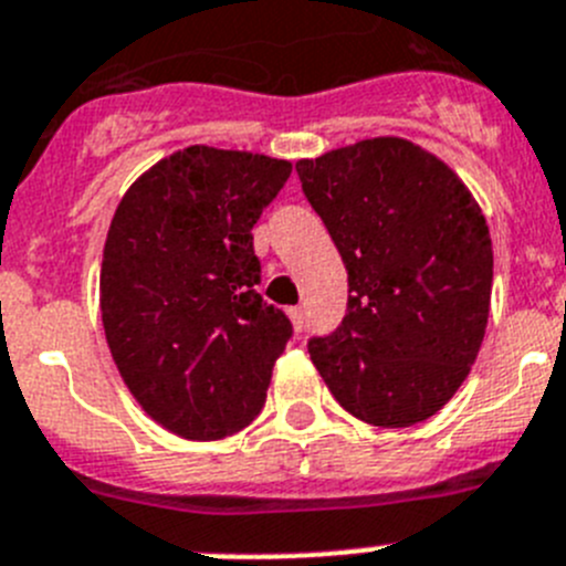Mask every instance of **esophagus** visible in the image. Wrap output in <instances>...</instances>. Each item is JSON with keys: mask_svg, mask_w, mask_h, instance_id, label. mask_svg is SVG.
<instances>
[{"mask_svg": "<svg viewBox=\"0 0 566 566\" xmlns=\"http://www.w3.org/2000/svg\"><path fill=\"white\" fill-rule=\"evenodd\" d=\"M289 319H292L294 331H303V325H305L303 308H289Z\"/></svg>", "mask_w": 566, "mask_h": 566, "instance_id": "1", "label": "esophagus"}]
</instances>
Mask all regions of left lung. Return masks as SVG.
I'll list each match as a JSON object with an SVG mask.
<instances>
[{"mask_svg": "<svg viewBox=\"0 0 566 566\" xmlns=\"http://www.w3.org/2000/svg\"><path fill=\"white\" fill-rule=\"evenodd\" d=\"M347 269L339 328L308 354L342 409L401 429L460 390L483 345L494 280L485 216L443 159L373 137L297 163Z\"/></svg>", "mask_w": 566, "mask_h": 566, "instance_id": "left-lung-1", "label": "left lung"}]
</instances>
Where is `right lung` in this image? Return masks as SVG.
Returning a JSON list of instances; mask_svg holds the SVG:
<instances>
[{
    "mask_svg": "<svg viewBox=\"0 0 566 566\" xmlns=\"http://www.w3.org/2000/svg\"><path fill=\"white\" fill-rule=\"evenodd\" d=\"M292 163L188 145L114 210L101 263L112 359L148 418L188 440L255 421L292 323L255 292L252 227Z\"/></svg>",
    "mask_w": 566,
    "mask_h": 566,
    "instance_id": "add662e5",
    "label": "right lung"
}]
</instances>
